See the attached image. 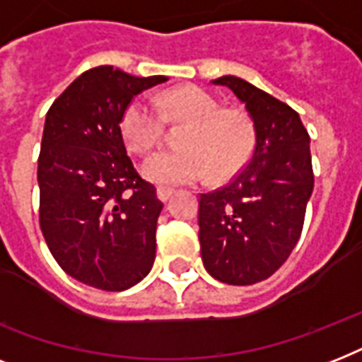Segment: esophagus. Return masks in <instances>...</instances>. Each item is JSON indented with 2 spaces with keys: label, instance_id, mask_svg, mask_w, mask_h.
<instances>
[{
  "label": "esophagus",
  "instance_id": "34e87169",
  "mask_svg": "<svg viewBox=\"0 0 362 362\" xmlns=\"http://www.w3.org/2000/svg\"><path fill=\"white\" fill-rule=\"evenodd\" d=\"M173 193H175V189H170V187H158V199L161 203H167L173 197Z\"/></svg>",
  "mask_w": 362,
  "mask_h": 362
}]
</instances>
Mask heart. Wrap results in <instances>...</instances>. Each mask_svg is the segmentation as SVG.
Instances as JSON below:
<instances>
[{
  "label": "heart",
  "mask_w": 362,
  "mask_h": 362,
  "mask_svg": "<svg viewBox=\"0 0 362 362\" xmlns=\"http://www.w3.org/2000/svg\"><path fill=\"white\" fill-rule=\"evenodd\" d=\"M170 122H189L180 150H158L142 161V175L159 186L195 184L204 178L223 182L250 161L255 150V124L246 110L223 107L220 99L197 86L175 88L159 98H135L122 116L127 146L144 153L161 141Z\"/></svg>",
  "instance_id": "obj_1"
}]
</instances>
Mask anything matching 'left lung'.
I'll list each match as a JSON object with an SVG mask.
<instances>
[{
    "label": "left lung",
    "instance_id": "obj_1",
    "mask_svg": "<svg viewBox=\"0 0 362 362\" xmlns=\"http://www.w3.org/2000/svg\"><path fill=\"white\" fill-rule=\"evenodd\" d=\"M227 86L255 124V150L231 184L199 199V242L204 269L229 286H252L272 276L291 255L314 189L310 135L280 99L238 76Z\"/></svg>",
    "mask_w": 362,
    "mask_h": 362
}]
</instances>
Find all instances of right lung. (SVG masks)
<instances>
[{
	"mask_svg": "<svg viewBox=\"0 0 362 362\" xmlns=\"http://www.w3.org/2000/svg\"><path fill=\"white\" fill-rule=\"evenodd\" d=\"M165 81L99 65L47 112L37 167L42 237L67 274L95 289H129L156 259L163 203L133 167L120 122L131 99Z\"/></svg>",
	"mask_w": 362,
	"mask_h": 362,
	"instance_id": "add662e5",
	"label": "right lung"
}]
</instances>
